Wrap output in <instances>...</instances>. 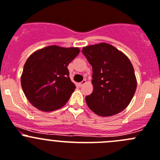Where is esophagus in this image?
I'll return each instance as SVG.
<instances>
[{
  "label": "esophagus",
  "instance_id": "34e87169",
  "mask_svg": "<svg viewBox=\"0 0 160 160\" xmlns=\"http://www.w3.org/2000/svg\"><path fill=\"white\" fill-rule=\"evenodd\" d=\"M86 82H87V81H86V80H83V81H82V82H80V83H79V86H80V87H82V86H83V84H85V83H86Z\"/></svg>",
  "mask_w": 160,
  "mask_h": 160
}]
</instances>
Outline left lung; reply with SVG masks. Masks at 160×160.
Returning a JSON list of instances; mask_svg holds the SVG:
<instances>
[{
    "label": "left lung",
    "mask_w": 160,
    "mask_h": 160,
    "mask_svg": "<svg viewBox=\"0 0 160 160\" xmlns=\"http://www.w3.org/2000/svg\"><path fill=\"white\" fill-rule=\"evenodd\" d=\"M82 53L93 72V92L85 97L89 108L100 116H113L124 110L137 86L130 60L107 43L83 47Z\"/></svg>",
    "instance_id": "1"
}]
</instances>
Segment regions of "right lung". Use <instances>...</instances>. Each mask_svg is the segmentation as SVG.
Wrapping results in <instances>:
<instances>
[{
    "label": "right lung",
    "instance_id": "right-lung-1",
    "mask_svg": "<svg viewBox=\"0 0 160 160\" xmlns=\"http://www.w3.org/2000/svg\"><path fill=\"white\" fill-rule=\"evenodd\" d=\"M79 52L78 48L51 45L28 57L21 82L24 95L34 107L52 112L67 103L76 88L70 80L68 65Z\"/></svg>",
    "mask_w": 160,
    "mask_h": 160
}]
</instances>
